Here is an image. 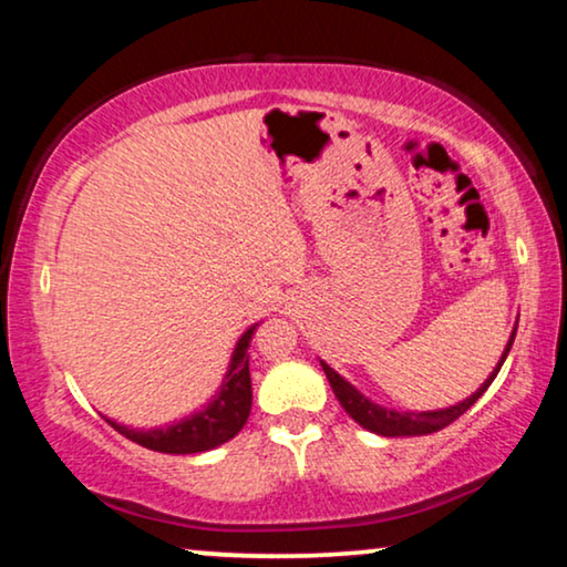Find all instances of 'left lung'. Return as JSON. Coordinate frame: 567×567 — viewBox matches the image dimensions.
Masks as SVG:
<instances>
[{
	"mask_svg": "<svg viewBox=\"0 0 567 567\" xmlns=\"http://www.w3.org/2000/svg\"><path fill=\"white\" fill-rule=\"evenodd\" d=\"M518 327V321H516ZM516 327H513L511 337H508V344H505V350L501 354V360H497V365L493 368V373L487 375L485 383L470 394L462 402L451 404V406H443V410H425V412H402V410H391V406H383V404H375L373 399H368L362 391H358L352 386L350 381L342 379L334 368L327 365V362L321 360V368L323 373H327V379L331 383V391H334V396L339 399V404L344 406V412L350 414V417L358 422L360 427L371 430L375 435H383V437H404V435H430V433H437V430H443L451 422L462 417V414L470 410V406L477 402V399L485 394L489 389V383L495 381L497 371H501V365L508 358L511 347H513V339H516Z\"/></svg>",
	"mask_w": 567,
	"mask_h": 567,
	"instance_id": "8db88e82",
	"label": "left lung"
}]
</instances>
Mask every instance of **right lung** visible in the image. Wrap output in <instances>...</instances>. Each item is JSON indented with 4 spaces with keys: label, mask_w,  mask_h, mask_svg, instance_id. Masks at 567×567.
<instances>
[{
    "label": "right lung",
    "mask_w": 567,
    "mask_h": 567,
    "mask_svg": "<svg viewBox=\"0 0 567 567\" xmlns=\"http://www.w3.org/2000/svg\"><path fill=\"white\" fill-rule=\"evenodd\" d=\"M259 323H251L244 334L238 337L233 347L228 371H225L220 386L213 396L207 399L199 410L181 420H171L157 427H132L121 425V422L105 417L111 427H116L121 435L130 441L140 443L150 451H161V454H202V451H213L230 437L240 433L246 425L248 414H251V373H248V344Z\"/></svg>",
    "instance_id": "1"
}]
</instances>
